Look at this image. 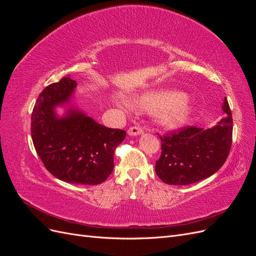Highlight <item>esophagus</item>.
<instances>
[{
    "label": "esophagus",
    "instance_id": "obj_1",
    "mask_svg": "<svg viewBox=\"0 0 256 256\" xmlns=\"http://www.w3.org/2000/svg\"><path fill=\"white\" fill-rule=\"evenodd\" d=\"M143 134V129L138 126H132L128 129V134L129 136H138Z\"/></svg>",
    "mask_w": 256,
    "mask_h": 256
}]
</instances>
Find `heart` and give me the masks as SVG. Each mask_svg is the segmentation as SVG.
Here are the masks:
<instances>
[{"label": "heart", "mask_w": 256, "mask_h": 256, "mask_svg": "<svg viewBox=\"0 0 256 256\" xmlns=\"http://www.w3.org/2000/svg\"><path fill=\"white\" fill-rule=\"evenodd\" d=\"M113 102L125 108L131 106L140 110H152L156 122L168 128L182 125L192 111L188 99L177 92H145L131 96L128 100L113 97Z\"/></svg>", "instance_id": "b5f03b06"}]
</instances>
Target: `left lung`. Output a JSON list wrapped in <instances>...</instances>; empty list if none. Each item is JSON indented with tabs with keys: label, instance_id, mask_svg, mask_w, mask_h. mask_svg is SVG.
Wrapping results in <instances>:
<instances>
[{
	"label": "left lung",
	"instance_id": "1",
	"mask_svg": "<svg viewBox=\"0 0 256 256\" xmlns=\"http://www.w3.org/2000/svg\"><path fill=\"white\" fill-rule=\"evenodd\" d=\"M226 118L212 128L184 127L161 138V156L154 171L168 184L184 186L212 176L226 161L233 136V118L224 98Z\"/></svg>",
	"mask_w": 256,
	"mask_h": 256
}]
</instances>
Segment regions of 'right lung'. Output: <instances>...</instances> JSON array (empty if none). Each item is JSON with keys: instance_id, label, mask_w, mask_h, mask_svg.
I'll use <instances>...</instances> for the list:
<instances>
[{"instance_id": "obj_1", "label": "right lung", "mask_w": 256, "mask_h": 256, "mask_svg": "<svg viewBox=\"0 0 256 256\" xmlns=\"http://www.w3.org/2000/svg\"><path fill=\"white\" fill-rule=\"evenodd\" d=\"M76 82L69 76L46 88L32 112L30 134L46 168L58 180L80 184L104 182L114 168V152L126 131L106 128L74 109L58 118L56 108L70 102Z\"/></svg>"}]
</instances>
